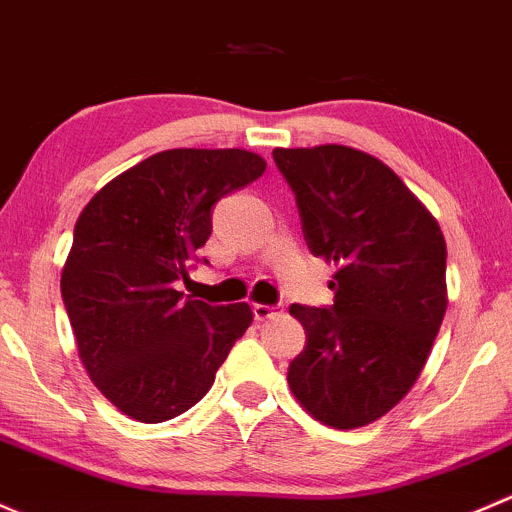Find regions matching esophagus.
I'll return each instance as SVG.
<instances>
[{"label":"esophagus","mask_w":512,"mask_h":512,"mask_svg":"<svg viewBox=\"0 0 512 512\" xmlns=\"http://www.w3.org/2000/svg\"><path fill=\"white\" fill-rule=\"evenodd\" d=\"M278 310H281V305L254 303V318L256 320H268V318H273V315H278Z\"/></svg>","instance_id":"1"}]
</instances>
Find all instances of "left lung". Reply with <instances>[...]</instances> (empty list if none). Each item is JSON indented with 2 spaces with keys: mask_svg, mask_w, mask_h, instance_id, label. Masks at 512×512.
Returning <instances> with one entry per match:
<instances>
[{
  "mask_svg": "<svg viewBox=\"0 0 512 512\" xmlns=\"http://www.w3.org/2000/svg\"><path fill=\"white\" fill-rule=\"evenodd\" d=\"M310 254L333 261V305H291L305 347L288 384L335 429L367 426L414 387L446 313L439 221L382 160L345 145L276 147Z\"/></svg>",
  "mask_w": 512,
  "mask_h": 512,
  "instance_id": "left-lung-1",
  "label": "left lung"
}]
</instances>
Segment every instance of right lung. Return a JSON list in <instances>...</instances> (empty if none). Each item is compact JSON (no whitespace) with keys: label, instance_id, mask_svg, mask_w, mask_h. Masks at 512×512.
Instances as JSON below:
<instances>
[{"label":"right lung","instance_id":"right-lung-1","mask_svg":"<svg viewBox=\"0 0 512 512\" xmlns=\"http://www.w3.org/2000/svg\"><path fill=\"white\" fill-rule=\"evenodd\" d=\"M266 172L249 150L157 152L86 204L61 295L93 384L130 419H175L199 402L254 320L249 303L182 298L212 207Z\"/></svg>","mask_w":512,"mask_h":512}]
</instances>
